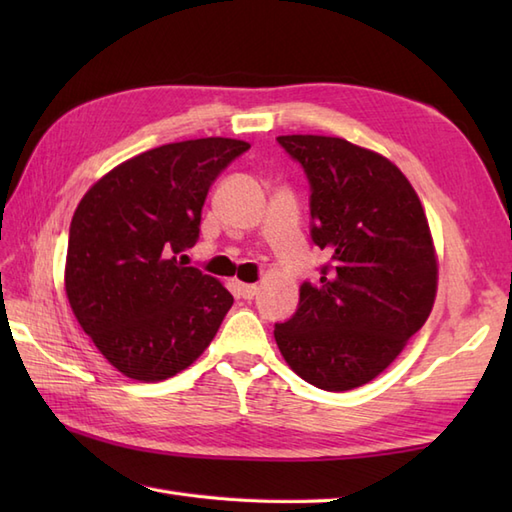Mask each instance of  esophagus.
I'll return each instance as SVG.
<instances>
[{
    "label": "esophagus",
    "instance_id": "34e87169",
    "mask_svg": "<svg viewBox=\"0 0 512 512\" xmlns=\"http://www.w3.org/2000/svg\"><path fill=\"white\" fill-rule=\"evenodd\" d=\"M257 286L255 284H237V292L242 295V299H253L257 295Z\"/></svg>",
    "mask_w": 512,
    "mask_h": 512
}]
</instances>
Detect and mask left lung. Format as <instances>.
Wrapping results in <instances>:
<instances>
[{"label": "left lung", "instance_id": "obj_1", "mask_svg": "<svg viewBox=\"0 0 512 512\" xmlns=\"http://www.w3.org/2000/svg\"><path fill=\"white\" fill-rule=\"evenodd\" d=\"M310 184V237L328 253L299 306L275 323L286 363L325 391L376 378L433 308L438 264L416 191L374 151L330 136H279Z\"/></svg>", "mask_w": 512, "mask_h": 512}]
</instances>
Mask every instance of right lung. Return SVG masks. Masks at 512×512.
<instances>
[{"instance_id": "add662e5", "label": "right lung", "mask_w": 512, "mask_h": 512, "mask_svg": "<svg viewBox=\"0 0 512 512\" xmlns=\"http://www.w3.org/2000/svg\"><path fill=\"white\" fill-rule=\"evenodd\" d=\"M248 149L233 138L149 149L76 206L65 292L83 332L121 374L143 383L176 376L220 330L233 295L176 255L198 242L211 184Z\"/></svg>"}]
</instances>
